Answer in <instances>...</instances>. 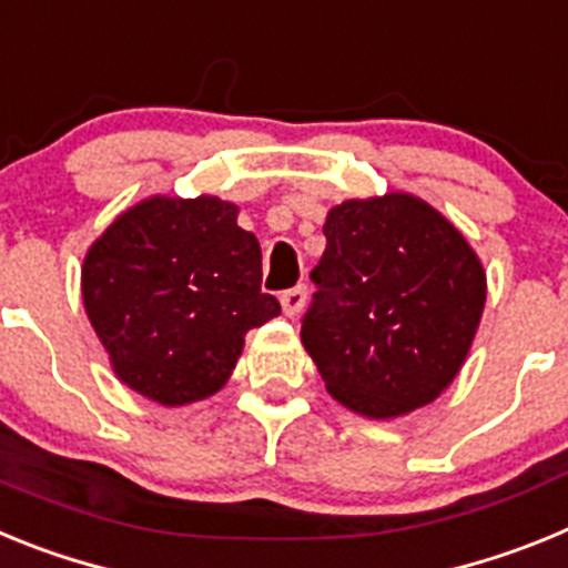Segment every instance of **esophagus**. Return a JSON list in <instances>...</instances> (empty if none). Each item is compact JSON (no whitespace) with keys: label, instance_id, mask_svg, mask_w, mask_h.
<instances>
[{"label":"esophagus","instance_id":"obj_1","mask_svg":"<svg viewBox=\"0 0 568 568\" xmlns=\"http://www.w3.org/2000/svg\"><path fill=\"white\" fill-rule=\"evenodd\" d=\"M304 304H307V287H304V284L287 290V293H281V307H284V315H287V318H295V315L304 313Z\"/></svg>","mask_w":568,"mask_h":568}]
</instances>
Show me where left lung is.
Returning a JSON list of instances; mask_svg holds the SVG:
<instances>
[{
    "label": "left lung",
    "instance_id": "left-lung-1",
    "mask_svg": "<svg viewBox=\"0 0 568 568\" xmlns=\"http://www.w3.org/2000/svg\"><path fill=\"white\" fill-rule=\"evenodd\" d=\"M301 344L341 406L393 420L433 404L460 373L486 304V270L458 227L413 193L346 199Z\"/></svg>",
    "mask_w": 568,
    "mask_h": 568
}]
</instances>
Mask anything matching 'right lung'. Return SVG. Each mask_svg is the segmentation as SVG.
Here are the masks:
<instances>
[{
  "instance_id": "1",
  "label": "right lung",
  "mask_w": 568,
  "mask_h": 568,
  "mask_svg": "<svg viewBox=\"0 0 568 568\" xmlns=\"http://www.w3.org/2000/svg\"><path fill=\"white\" fill-rule=\"evenodd\" d=\"M82 301L115 378L162 406L219 393L244 335L281 315L258 239L219 195H150L115 215L84 253Z\"/></svg>"
}]
</instances>
